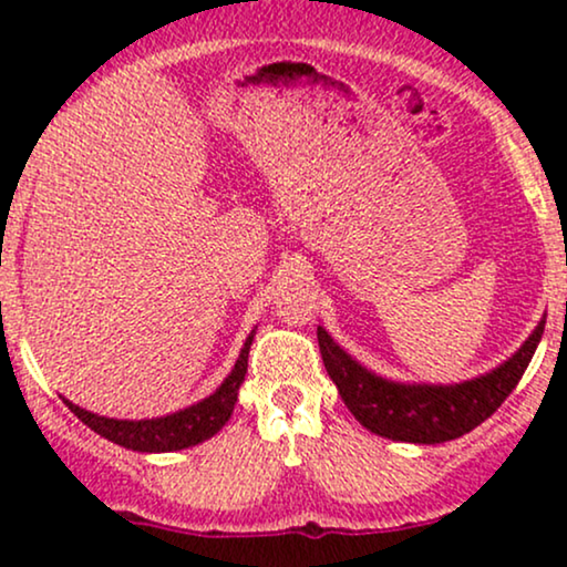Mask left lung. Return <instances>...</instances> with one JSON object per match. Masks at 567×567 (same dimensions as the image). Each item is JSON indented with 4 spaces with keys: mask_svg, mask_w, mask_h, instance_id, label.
<instances>
[{
    "mask_svg": "<svg viewBox=\"0 0 567 567\" xmlns=\"http://www.w3.org/2000/svg\"><path fill=\"white\" fill-rule=\"evenodd\" d=\"M544 322L506 362L491 373L461 383H400L381 379L347 354L328 330L317 328L322 362L354 419L379 437L415 445H437L472 432L512 394L536 354Z\"/></svg>",
    "mask_w": 567,
    "mask_h": 567,
    "instance_id": "obj_1",
    "label": "left lung"
}]
</instances>
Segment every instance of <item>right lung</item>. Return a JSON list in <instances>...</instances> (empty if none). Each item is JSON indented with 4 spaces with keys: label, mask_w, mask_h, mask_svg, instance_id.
Listing matches in <instances>:
<instances>
[{
    "label": "right lung",
    "mask_w": 567,
    "mask_h": 567,
    "mask_svg": "<svg viewBox=\"0 0 567 567\" xmlns=\"http://www.w3.org/2000/svg\"><path fill=\"white\" fill-rule=\"evenodd\" d=\"M256 330L247 336L243 351H239L234 370L226 375V381L205 400H199L197 405H188L184 410H175L171 415H162V419H143V421H122V419H106V415L90 413L74 402H66V408L82 424H87L95 434L116 442V445L127 447V451L138 453H171V451H184V447L199 445V442L210 440L213 434H218L224 429L226 421L231 419L234 402H237L239 386H243L245 373H247V354H250V343Z\"/></svg>",
    "instance_id": "add662e5"
}]
</instances>
